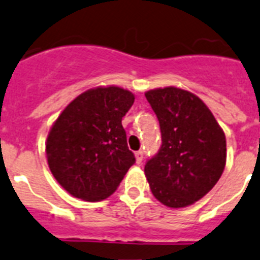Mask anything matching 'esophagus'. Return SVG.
<instances>
[{
  "mask_svg": "<svg viewBox=\"0 0 260 260\" xmlns=\"http://www.w3.org/2000/svg\"><path fill=\"white\" fill-rule=\"evenodd\" d=\"M135 157H136V162H137V164H141V162H143V158H144V152H143V150H139V152H136Z\"/></svg>",
  "mask_w": 260,
  "mask_h": 260,
  "instance_id": "34e87169",
  "label": "esophagus"
}]
</instances>
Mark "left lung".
I'll list each match as a JSON object with an SVG mask.
<instances>
[{
  "mask_svg": "<svg viewBox=\"0 0 260 260\" xmlns=\"http://www.w3.org/2000/svg\"><path fill=\"white\" fill-rule=\"evenodd\" d=\"M162 145L145 165L158 202L170 208L193 204L213 188L226 162V140L202 99L178 87L149 90Z\"/></svg>",
  "mask_w": 260,
  "mask_h": 260,
  "instance_id": "8db88e82",
  "label": "left lung"
}]
</instances>
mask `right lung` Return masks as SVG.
<instances>
[{"mask_svg":"<svg viewBox=\"0 0 260 260\" xmlns=\"http://www.w3.org/2000/svg\"><path fill=\"white\" fill-rule=\"evenodd\" d=\"M133 102L128 90L95 87L72 101L53 123L46 144L49 170L74 198H108L136 162L121 125Z\"/></svg>","mask_w":260,"mask_h":260,"instance_id":"obj_1","label":"right lung"}]
</instances>
